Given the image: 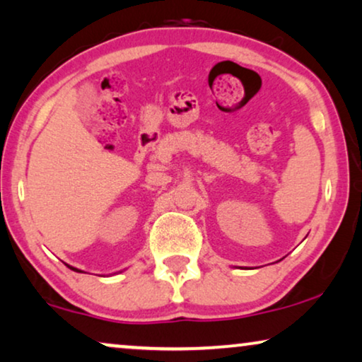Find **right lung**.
<instances>
[{
	"label": "right lung",
	"instance_id": "1",
	"mask_svg": "<svg viewBox=\"0 0 362 362\" xmlns=\"http://www.w3.org/2000/svg\"><path fill=\"white\" fill-rule=\"evenodd\" d=\"M68 268H70V269H73V271H78L76 268H71V266H68ZM78 272H81V271H78Z\"/></svg>",
	"mask_w": 362,
	"mask_h": 362
}]
</instances>
